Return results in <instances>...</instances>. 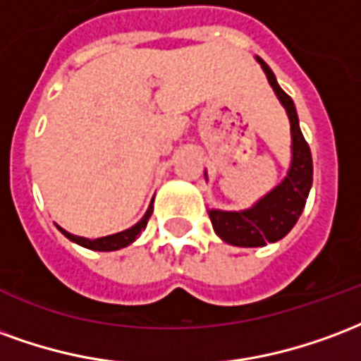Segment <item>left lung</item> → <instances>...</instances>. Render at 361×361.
Here are the masks:
<instances>
[{
    "instance_id": "1",
    "label": "left lung",
    "mask_w": 361,
    "mask_h": 361,
    "mask_svg": "<svg viewBox=\"0 0 361 361\" xmlns=\"http://www.w3.org/2000/svg\"><path fill=\"white\" fill-rule=\"evenodd\" d=\"M256 61L262 65L271 88L288 115L292 157L286 177L275 188H271L265 196L257 200L252 207L240 209V212H225V209H215V207L207 209L213 231L217 233L221 240L233 246H242V248H259L267 242H277L288 235L304 212L312 180H314L312 152H310L307 142L304 140V134L300 130L298 113H296L294 102L279 86L269 65L259 57H256Z\"/></svg>"
}]
</instances>
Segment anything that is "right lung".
Returning <instances> with one entry per match:
<instances>
[{
	"mask_svg": "<svg viewBox=\"0 0 361 361\" xmlns=\"http://www.w3.org/2000/svg\"><path fill=\"white\" fill-rule=\"evenodd\" d=\"M152 212H154V200H152V204H149L148 212L144 213V217H142L136 225H133L130 228H126V231H121V233H115V235L102 236V238H84V236L73 235V233L65 231V228H61L59 225H55V227L59 228L71 242H75L78 246H84V248L88 250H96V252H113V250L126 248L128 244H133V242L142 235V231L148 225V219L149 215H152Z\"/></svg>",
	"mask_w": 361,
	"mask_h": 361,
	"instance_id": "right-lung-1",
	"label": "right lung"
}]
</instances>
